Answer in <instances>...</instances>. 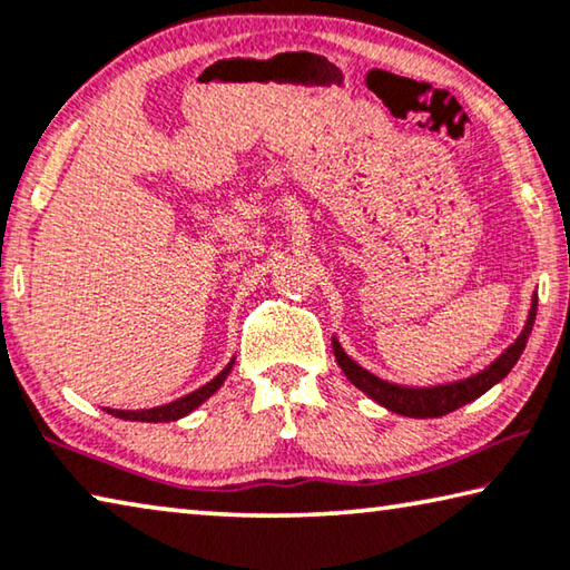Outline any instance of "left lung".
<instances>
[{"label":"left lung","mask_w":570,"mask_h":570,"mask_svg":"<svg viewBox=\"0 0 570 570\" xmlns=\"http://www.w3.org/2000/svg\"><path fill=\"white\" fill-rule=\"evenodd\" d=\"M535 313H538V297L532 301V311L528 318V326L520 334V338L507 348V352L497 358L494 364H489L484 372H479L469 380L461 382H451V384H441V387H400V384L384 382L380 376H374L372 372H366L364 366H358L354 358H348V354L341 348L338 341L334 338V354L336 362L344 374L348 376V382L356 384L358 390L366 392L372 400L380 402L392 413L397 415H407V417H441L445 413H453L466 402L476 400L484 395L487 390H492L499 380H504L507 372L518 364L520 354L524 352V344H528L532 323H535Z\"/></svg>","instance_id":"8db88e82"}]
</instances>
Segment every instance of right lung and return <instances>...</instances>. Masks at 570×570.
Masks as SVG:
<instances>
[{
	"instance_id": "1",
	"label": "right lung",
	"mask_w": 570,
	"mask_h": 570,
	"mask_svg": "<svg viewBox=\"0 0 570 570\" xmlns=\"http://www.w3.org/2000/svg\"><path fill=\"white\" fill-rule=\"evenodd\" d=\"M232 364L234 362L226 364L224 372L216 374L212 382L204 384V387H198L196 392H190V395H186V397L168 402V405H160V407H153V410H111V407H107V413L117 415L121 420H142V423H170V420H178L183 415H188L190 410H196L200 405V402L212 397L214 392L224 384L226 374L232 372Z\"/></svg>"
}]
</instances>
